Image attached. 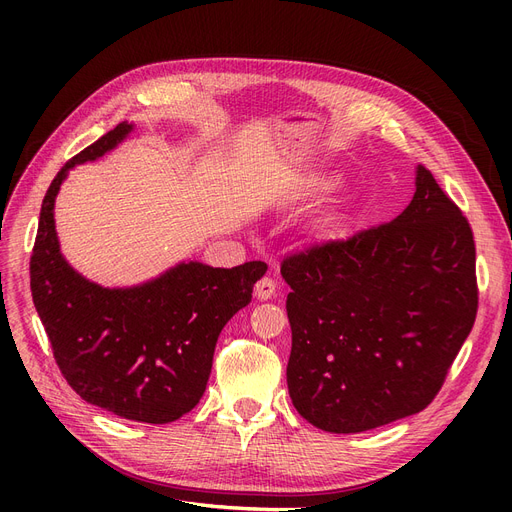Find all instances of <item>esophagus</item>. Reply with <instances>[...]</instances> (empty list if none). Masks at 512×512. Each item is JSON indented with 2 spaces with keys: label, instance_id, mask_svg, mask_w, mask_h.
I'll list each match as a JSON object with an SVG mask.
<instances>
[{
  "label": "esophagus",
  "instance_id": "obj_1",
  "mask_svg": "<svg viewBox=\"0 0 512 512\" xmlns=\"http://www.w3.org/2000/svg\"><path fill=\"white\" fill-rule=\"evenodd\" d=\"M276 288H278V282H276L274 278H270V276H265V278H261V280L255 284V297H257L259 301L272 299L274 294H276Z\"/></svg>",
  "mask_w": 512,
  "mask_h": 512
}]
</instances>
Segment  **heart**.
<instances>
[{
	"mask_svg": "<svg viewBox=\"0 0 512 512\" xmlns=\"http://www.w3.org/2000/svg\"><path fill=\"white\" fill-rule=\"evenodd\" d=\"M336 184V180L334 178H324V180H319V188H332Z\"/></svg>",
	"mask_w": 512,
	"mask_h": 512,
	"instance_id": "obj_1",
	"label": "heart"
}]
</instances>
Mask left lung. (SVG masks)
<instances>
[{
    "label": "left lung",
    "mask_w": 512,
    "mask_h": 512,
    "mask_svg": "<svg viewBox=\"0 0 512 512\" xmlns=\"http://www.w3.org/2000/svg\"><path fill=\"white\" fill-rule=\"evenodd\" d=\"M392 222L286 255L294 409L357 434L423 411L440 392L479 303L469 220L425 166Z\"/></svg>",
    "instance_id": "8db88e82"
}]
</instances>
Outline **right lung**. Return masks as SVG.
<instances>
[{"instance_id":"1","label":"right lung","mask_w":512,"mask_h":512,"mask_svg":"<svg viewBox=\"0 0 512 512\" xmlns=\"http://www.w3.org/2000/svg\"><path fill=\"white\" fill-rule=\"evenodd\" d=\"M130 128L118 124L51 180L31 255V292L53 359L80 398L130 421L170 423L197 407L215 342L251 303L267 265L224 270L191 261L143 286L114 290L78 276L60 255L53 201L74 164L101 157Z\"/></svg>"}]
</instances>
